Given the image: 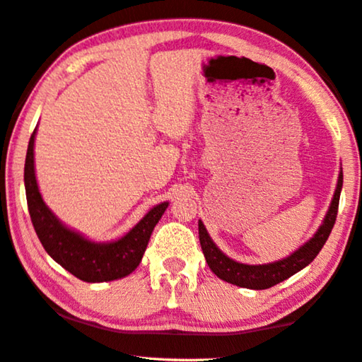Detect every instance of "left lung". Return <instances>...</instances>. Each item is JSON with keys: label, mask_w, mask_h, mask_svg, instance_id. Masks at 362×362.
Wrapping results in <instances>:
<instances>
[{"label": "left lung", "mask_w": 362, "mask_h": 362, "mask_svg": "<svg viewBox=\"0 0 362 362\" xmlns=\"http://www.w3.org/2000/svg\"><path fill=\"white\" fill-rule=\"evenodd\" d=\"M341 185L343 173L340 170L332 203H330L326 217H324V222L315 233V236L311 238L308 243H305L298 250H296V252L287 257V259L273 263H265V265H246V263L231 260L230 257H226L222 250L214 244L204 223L199 220V243L201 249H203V254L206 257L207 265H209V268L220 279H223L230 284L246 287V289L262 291L268 289V287L272 286H276L278 283H283L284 279L291 278L292 274H296L306 265H310V263L315 260V257L320 254L324 244H326L330 231L334 228L337 212H339Z\"/></svg>", "instance_id": "8db88e82"}]
</instances>
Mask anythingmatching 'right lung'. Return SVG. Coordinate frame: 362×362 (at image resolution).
<instances>
[{"label": "right lung", "instance_id": "obj_1", "mask_svg": "<svg viewBox=\"0 0 362 362\" xmlns=\"http://www.w3.org/2000/svg\"><path fill=\"white\" fill-rule=\"evenodd\" d=\"M35 134L28 142L25 170V193L30 218L38 235L42 247L56 260L60 267L70 272L73 276L86 281V283H103L124 278L139 267L142 260L150 236L169 203H161L148 211V214L126 233L119 240L112 243H94L86 240L83 235L73 231L60 222L49 211L41 198L35 177Z\"/></svg>", "mask_w": 362, "mask_h": 362}]
</instances>
